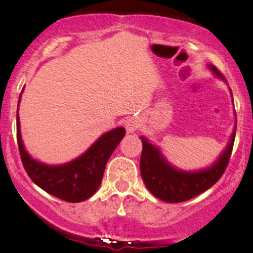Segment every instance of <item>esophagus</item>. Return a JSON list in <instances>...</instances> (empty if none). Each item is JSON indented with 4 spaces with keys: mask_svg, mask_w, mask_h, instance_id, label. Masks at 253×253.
Here are the masks:
<instances>
[{
    "mask_svg": "<svg viewBox=\"0 0 253 253\" xmlns=\"http://www.w3.org/2000/svg\"><path fill=\"white\" fill-rule=\"evenodd\" d=\"M139 121L135 120V119H129V120H127V123L125 124V127H126V130L128 133H133L134 130H136L139 128Z\"/></svg>",
    "mask_w": 253,
    "mask_h": 253,
    "instance_id": "1",
    "label": "esophagus"
}]
</instances>
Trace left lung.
I'll return each instance as SVG.
<instances>
[{
  "mask_svg": "<svg viewBox=\"0 0 253 253\" xmlns=\"http://www.w3.org/2000/svg\"><path fill=\"white\" fill-rule=\"evenodd\" d=\"M208 69L213 72L214 76L221 78L226 82L223 75L215 66L210 64ZM229 91L232 95L231 89ZM236 129L237 124L234 125L233 132L226 145V149L222 151L219 158L211 167L196 171H184L172 167L156 145L151 144L145 136H140L143 143L140 173L147 189L157 199L169 203L187 201L207 190L219 181L223 171L227 168L236 138Z\"/></svg>",
  "mask_w": 253,
  "mask_h": 253,
  "instance_id": "obj_1",
  "label": "left lung"
}]
</instances>
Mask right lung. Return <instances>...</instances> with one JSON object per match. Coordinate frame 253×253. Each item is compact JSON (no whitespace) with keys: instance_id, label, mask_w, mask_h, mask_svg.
I'll return each instance as SVG.
<instances>
[{"instance_id":"right-lung-1","label":"right lung","mask_w":253,"mask_h":253,"mask_svg":"<svg viewBox=\"0 0 253 253\" xmlns=\"http://www.w3.org/2000/svg\"><path fill=\"white\" fill-rule=\"evenodd\" d=\"M19 97V104H20ZM16 135L20 156L26 172L38 187L66 202H82L96 193L108 159L125 136L124 127L102 134L83 155L60 165H48L32 158L24 146L20 130L19 109L16 113Z\"/></svg>"}]
</instances>
